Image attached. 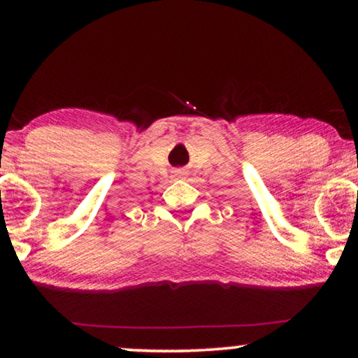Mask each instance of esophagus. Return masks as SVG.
I'll return each instance as SVG.
<instances>
[{
    "instance_id": "esophagus-1",
    "label": "esophagus",
    "mask_w": 358,
    "mask_h": 358,
    "mask_svg": "<svg viewBox=\"0 0 358 358\" xmlns=\"http://www.w3.org/2000/svg\"><path fill=\"white\" fill-rule=\"evenodd\" d=\"M180 174H182V173H180Z\"/></svg>"
}]
</instances>
